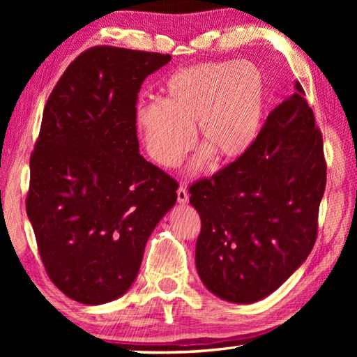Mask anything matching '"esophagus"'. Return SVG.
<instances>
[{"mask_svg":"<svg viewBox=\"0 0 357 357\" xmlns=\"http://www.w3.org/2000/svg\"><path fill=\"white\" fill-rule=\"evenodd\" d=\"M176 193H178V203L179 204H185L187 202H189V192H187L184 185H181L179 189L176 190Z\"/></svg>","mask_w":357,"mask_h":357,"instance_id":"obj_1","label":"esophagus"}]
</instances>
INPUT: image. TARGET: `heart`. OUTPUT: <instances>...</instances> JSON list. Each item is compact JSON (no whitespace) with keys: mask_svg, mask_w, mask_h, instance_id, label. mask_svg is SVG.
I'll return each mask as SVG.
<instances>
[{"mask_svg":"<svg viewBox=\"0 0 357 357\" xmlns=\"http://www.w3.org/2000/svg\"><path fill=\"white\" fill-rule=\"evenodd\" d=\"M268 84L255 64L213 59L189 66L168 78L160 100L142 102L135 124L157 164H181L197 137L203 148L195 167L214 154L229 160L243 155L263 128Z\"/></svg>","mask_w":357,"mask_h":357,"instance_id":"b5f03b06","label":"heart"}]
</instances>
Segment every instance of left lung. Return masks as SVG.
Returning a JSON list of instances; mask_svg holds the SVG:
<instances>
[{
  "mask_svg": "<svg viewBox=\"0 0 357 357\" xmlns=\"http://www.w3.org/2000/svg\"><path fill=\"white\" fill-rule=\"evenodd\" d=\"M304 94L296 82V93L269 113L243 155L189 187L202 219L198 275L225 301L266 298L315 245L328 167Z\"/></svg>",
  "mask_w": 357,
  "mask_h": 357,
  "instance_id": "8db88e82",
  "label": "left lung"
}]
</instances>
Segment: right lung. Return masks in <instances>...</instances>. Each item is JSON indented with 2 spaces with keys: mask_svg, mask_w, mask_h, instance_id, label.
Wrapping results in <instances>:
<instances>
[{
  "mask_svg": "<svg viewBox=\"0 0 357 357\" xmlns=\"http://www.w3.org/2000/svg\"><path fill=\"white\" fill-rule=\"evenodd\" d=\"M170 59L91 47L68 66L45 104L26 214L47 275L82 304L128 291L149 234L176 203V179L143 159L135 124L142 83Z\"/></svg>",
  "mask_w": 357,
  "mask_h": 357,
  "instance_id": "add662e5",
  "label": "right lung"
}]
</instances>
